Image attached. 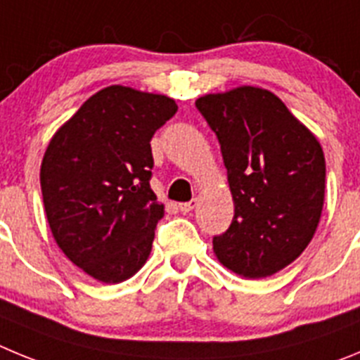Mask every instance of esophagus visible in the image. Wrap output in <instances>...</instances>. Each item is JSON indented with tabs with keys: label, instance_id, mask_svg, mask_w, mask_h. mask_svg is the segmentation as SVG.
<instances>
[{
	"label": "esophagus",
	"instance_id": "esophagus-1",
	"mask_svg": "<svg viewBox=\"0 0 360 360\" xmlns=\"http://www.w3.org/2000/svg\"><path fill=\"white\" fill-rule=\"evenodd\" d=\"M197 208V199H192V200H188V202H181L179 204V210L183 213H190L192 210Z\"/></svg>",
	"mask_w": 360,
	"mask_h": 360
}]
</instances>
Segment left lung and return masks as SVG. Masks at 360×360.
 Listing matches in <instances>:
<instances>
[{
  "mask_svg": "<svg viewBox=\"0 0 360 360\" xmlns=\"http://www.w3.org/2000/svg\"><path fill=\"white\" fill-rule=\"evenodd\" d=\"M220 143L235 217L213 236L224 267L265 278L312 240L325 202V154L316 136L274 93L240 86L195 100Z\"/></svg>",
  "mask_w": 360,
  "mask_h": 360,
  "instance_id": "left-lung-1",
  "label": "left lung"
}]
</instances>
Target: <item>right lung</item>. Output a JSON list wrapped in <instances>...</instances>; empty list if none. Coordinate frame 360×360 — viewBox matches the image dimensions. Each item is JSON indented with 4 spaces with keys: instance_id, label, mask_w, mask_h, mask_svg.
<instances>
[{
    "instance_id": "right-lung-1",
    "label": "right lung",
    "mask_w": 360,
    "mask_h": 360,
    "mask_svg": "<svg viewBox=\"0 0 360 360\" xmlns=\"http://www.w3.org/2000/svg\"><path fill=\"white\" fill-rule=\"evenodd\" d=\"M176 100L127 86L100 89L60 125L41 163L55 242L102 283L134 276L152 249L165 206L150 188V140Z\"/></svg>"
}]
</instances>
